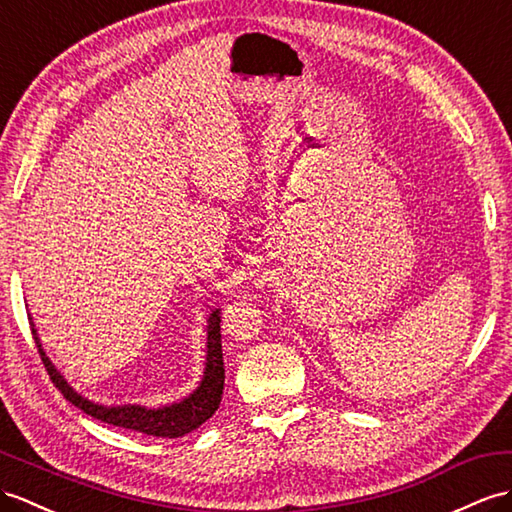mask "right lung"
Wrapping results in <instances>:
<instances>
[{"label": "right lung", "mask_w": 512, "mask_h": 512, "mask_svg": "<svg viewBox=\"0 0 512 512\" xmlns=\"http://www.w3.org/2000/svg\"><path fill=\"white\" fill-rule=\"evenodd\" d=\"M30 326L36 347H39V354L43 365L49 373V378L58 386V391L67 397V400L84 410L86 415H91L99 421L110 423V426H119L126 430H136L143 434L162 436V439H178V436L189 434L202 426L204 421L215 415L219 408L221 393H223V380H226V369H223V352H221V306L210 310L208 315V326H206V360H204V371L202 380L195 386V389L182 397L180 402L165 404L158 408H149L143 404H121V406H108L89 400V397L80 395L73 386L67 382V378L56 369V365L49 360V356L43 350L41 336L36 332V326L32 317Z\"/></svg>", "instance_id": "1"}]
</instances>
